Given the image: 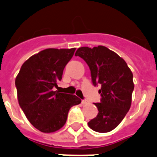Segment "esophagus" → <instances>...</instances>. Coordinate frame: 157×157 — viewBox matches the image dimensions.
<instances>
[{
    "label": "esophagus",
    "instance_id": "obj_1",
    "mask_svg": "<svg viewBox=\"0 0 157 157\" xmlns=\"http://www.w3.org/2000/svg\"><path fill=\"white\" fill-rule=\"evenodd\" d=\"M87 103H88V101H87V100H82V101H81V104H82V105H86V104H87Z\"/></svg>",
    "mask_w": 157,
    "mask_h": 157
}]
</instances>
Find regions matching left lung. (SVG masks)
Listing matches in <instances>:
<instances>
[{
    "instance_id": "8db88e82",
    "label": "left lung",
    "mask_w": 157,
    "mask_h": 157,
    "mask_svg": "<svg viewBox=\"0 0 157 157\" xmlns=\"http://www.w3.org/2000/svg\"><path fill=\"white\" fill-rule=\"evenodd\" d=\"M75 55L89 66L94 86H101V101L94 103L99 113L88 125L98 132L112 131L131 107L134 89L132 72L122 57L105 46L81 47Z\"/></svg>"
}]
</instances>
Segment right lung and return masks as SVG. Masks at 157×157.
I'll return each mask as SVG.
<instances>
[{"mask_svg": "<svg viewBox=\"0 0 157 157\" xmlns=\"http://www.w3.org/2000/svg\"><path fill=\"white\" fill-rule=\"evenodd\" d=\"M75 51V48L43 50L26 60L15 78L20 108L29 123L43 132L62 128L69 109L81 102L74 94L54 90Z\"/></svg>", "mask_w": 157, "mask_h": 157, "instance_id": "obj_1", "label": "right lung"}]
</instances>
